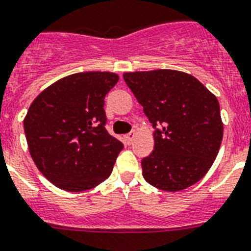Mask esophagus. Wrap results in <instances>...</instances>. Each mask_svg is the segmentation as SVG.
Instances as JSON below:
<instances>
[{"instance_id": "1", "label": "esophagus", "mask_w": 251, "mask_h": 251, "mask_svg": "<svg viewBox=\"0 0 251 251\" xmlns=\"http://www.w3.org/2000/svg\"><path fill=\"white\" fill-rule=\"evenodd\" d=\"M134 139H135V132H134V131L129 132L127 135H125V140H126V143H127V144H131V143L134 142Z\"/></svg>"}]
</instances>
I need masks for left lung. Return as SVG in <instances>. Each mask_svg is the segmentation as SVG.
<instances>
[{
	"mask_svg": "<svg viewBox=\"0 0 251 251\" xmlns=\"http://www.w3.org/2000/svg\"><path fill=\"white\" fill-rule=\"evenodd\" d=\"M124 80L155 129L154 149L143 158V177L165 191H180L205 176L223 138L220 103L182 71L125 73Z\"/></svg>",
	"mask_w": 251,
	"mask_h": 251,
	"instance_id": "8db88e82",
	"label": "left lung"
}]
</instances>
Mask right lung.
I'll list each match as a JSON object with an SVG mask.
<instances>
[{"mask_svg":"<svg viewBox=\"0 0 251 251\" xmlns=\"http://www.w3.org/2000/svg\"><path fill=\"white\" fill-rule=\"evenodd\" d=\"M115 73L88 71L57 80L33 100L24 119L29 153L54 186L71 193L109 177L124 148L106 130L104 97Z\"/></svg>","mask_w":251,"mask_h":251,"instance_id":"add662e5","label":"right lung"}]
</instances>
